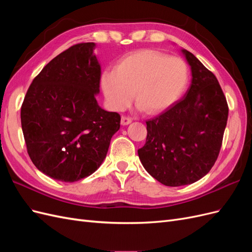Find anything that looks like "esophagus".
I'll return each instance as SVG.
<instances>
[{
    "label": "esophagus",
    "instance_id": "1",
    "mask_svg": "<svg viewBox=\"0 0 252 252\" xmlns=\"http://www.w3.org/2000/svg\"><path fill=\"white\" fill-rule=\"evenodd\" d=\"M131 122H132V120L130 118H128V117H122V119H121V124L123 126L129 125L131 123Z\"/></svg>",
    "mask_w": 252,
    "mask_h": 252
}]
</instances>
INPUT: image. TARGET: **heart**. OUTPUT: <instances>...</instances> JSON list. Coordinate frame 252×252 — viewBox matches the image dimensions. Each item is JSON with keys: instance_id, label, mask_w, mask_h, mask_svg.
Wrapping results in <instances>:
<instances>
[{"instance_id": "1", "label": "heart", "mask_w": 252, "mask_h": 252, "mask_svg": "<svg viewBox=\"0 0 252 252\" xmlns=\"http://www.w3.org/2000/svg\"><path fill=\"white\" fill-rule=\"evenodd\" d=\"M187 82L188 68L184 61L150 49L123 57L114 70H105L100 80L102 93L111 109H125L134 93L139 108L151 114L177 102Z\"/></svg>"}]
</instances>
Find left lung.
Returning <instances> with one entry per match:
<instances>
[{
    "mask_svg": "<svg viewBox=\"0 0 252 252\" xmlns=\"http://www.w3.org/2000/svg\"><path fill=\"white\" fill-rule=\"evenodd\" d=\"M191 70L184 97L146 122L147 138L138 150L146 171L166 186L192 184L215 165L227 125L228 105L216 75L182 48Z\"/></svg>",
    "mask_w": 252,
    "mask_h": 252,
    "instance_id": "left-lung-1",
    "label": "left lung"
}]
</instances>
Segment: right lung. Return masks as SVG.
Instances as JSON below:
<instances>
[{"instance_id":"1","label":"right lung","mask_w":252,"mask_h":252,"mask_svg":"<svg viewBox=\"0 0 252 252\" xmlns=\"http://www.w3.org/2000/svg\"><path fill=\"white\" fill-rule=\"evenodd\" d=\"M95 43H82L60 53L30 85L21 108L28 155L51 179L71 183L93 174L107 155L121 117L104 110L101 64Z\"/></svg>"}]
</instances>
